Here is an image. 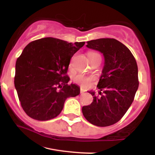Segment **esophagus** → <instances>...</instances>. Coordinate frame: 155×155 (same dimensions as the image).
<instances>
[{"mask_svg": "<svg viewBox=\"0 0 155 155\" xmlns=\"http://www.w3.org/2000/svg\"><path fill=\"white\" fill-rule=\"evenodd\" d=\"M85 92V90H84V89H82V88H81L80 89V93L81 94H84Z\"/></svg>", "mask_w": 155, "mask_h": 155, "instance_id": "34e87169", "label": "esophagus"}]
</instances>
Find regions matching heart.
<instances>
[{
    "label": "heart",
    "mask_w": 155,
    "mask_h": 155,
    "mask_svg": "<svg viewBox=\"0 0 155 155\" xmlns=\"http://www.w3.org/2000/svg\"><path fill=\"white\" fill-rule=\"evenodd\" d=\"M87 55L88 58L97 56V55H99V56H100V54H97V53L96 52H94V51H90V52L87 53ZM92 79H93V78L91 77V76H86L82 75V74H79V75H76L74 77V81H75V82L80 84H81L82 86L84 87L87 86Z\"/></svg>",
    "instance_id": "b5f03b06"
}]
</instances>
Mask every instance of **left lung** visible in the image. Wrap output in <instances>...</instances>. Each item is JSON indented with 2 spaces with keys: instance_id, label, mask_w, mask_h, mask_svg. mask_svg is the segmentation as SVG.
I'll return each mask as SVG.
<instances>
[{
  "instance_id": "8db88e82",
  "label": "left lung",
  "mask_w": 155,
  "mask_h": 155,
  "mask_svg": "<svg viewBox=\"0 0 155 155\" xmlns=\"http://www.w3.org/2000/svg\"><path fill=\"white\" fill-rule=\"evenodd\" d=\"M87 47L101 51L105 63L97 86L100 95L88 92L93 101L83 106L82 113L91 124L107 127L119 122L134 100L139 84L138 65L128 48L114 38L90 41Z\"/></svg>"
}]
</instances>
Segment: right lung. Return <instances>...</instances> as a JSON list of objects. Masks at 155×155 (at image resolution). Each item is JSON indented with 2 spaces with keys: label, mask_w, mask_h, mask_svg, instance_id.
<instances>
[{
  "label": "right lung",
  "mask_w": 155,
  "mask_h": 155,
  "mask_svg": "<svg viewBox=\"0 0 155 155\" xmlns=\"http://www.w3.org/2000/svg\"><path fill=\"white\" fill-rule=\"evenodd\" d=\"M84 44L48 37L25 47L16 62L15 86L27 115L51 120L60 114L68 97L79 95L77 85L68 84L67 71L73 55Z\"/></svg>",
  "instance_id": "add662e5"
}]
</instances>
